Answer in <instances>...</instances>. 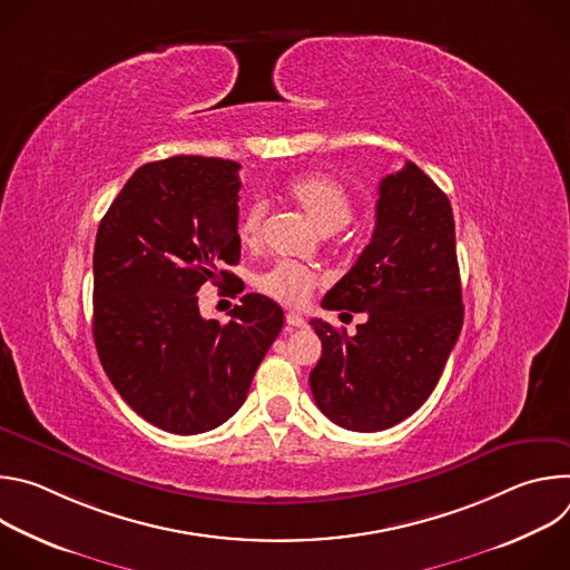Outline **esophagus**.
Instances as JSON below:
<instances>
[{
    "label": "esophagus",
    "mask_w": 570,
    "mask_h": 570,
    "mask_svg": "<svg viewBox=\"0 0 570 570\" xmlns=\"http://www.w3.org/2000/svg\"><path fill=\"white\" fill-rule=\"evenodd\" d=\"M286 324H288V330H302V327H306V320H304V315H299L295 311H288L286 313Z\"/></svg>",
    "instance_id": "obj_1"
}]
</instances>
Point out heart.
<instances>
[{"instance_id":"obj_1","label":"heart","mask_w":570,"mask_h":570,"mask_svg":"<svg viewBox=\"0 0 570 570\" xmlns=\"http://www.w3.org/2000/svg\"><path fill=\"white\" fill-rule=\"evenodd\" d=\"M284 196L291 205H295L304 216L322 232L334 234L345 227L354 212V196L352 191L327 174H302L286 183ZM266 227V203L255 200L246 207V212L238 218V238L246 248H259L264 240ZM317 286V275L299 264L279 262L273 268L264 271L257 277V288L282 302V304H304L313 288Z\"/></svg>"}]
</instances>
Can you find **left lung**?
<instances>
[{
    "label": "left lung",
    "mask_w": 570,
    "mask_h": 570,
    "mask_svg": "<svg viewBox=\"0 0 570 570\" xmlns=\"http://www.w3.org/2000/svg\"><path fill=\"white\" fill-rule=\"evenodd\" d=\"M322 306L365 322L347 336L311 320L322 341L308 374L317 409L358 433L411 417L435 390L464 315L451 203L413 161L381 180L372 240Z\"/></svg>",
    "instance_id": "1"
}]
</instances>
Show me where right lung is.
<instances>
[{"instance_id":"obj_1","label":"right lung","mask_w":570,"mask_h":570,"mask_svg":"<svg viewBox=\"0 0 570 570\" xmlns=\"http://www.w3.org/2000/svg\"><path fill=\"white\" fill-rule=\"evenodd\" d=\"M238 169L200 155L148 161L97 232L92 334L101 365L139 417L176 435L227 422L284 327L282 306L259 293L243 295L227 322L198 308L205 282H236L223 268L240 257Z\"/></svg>"}]
</instances>
